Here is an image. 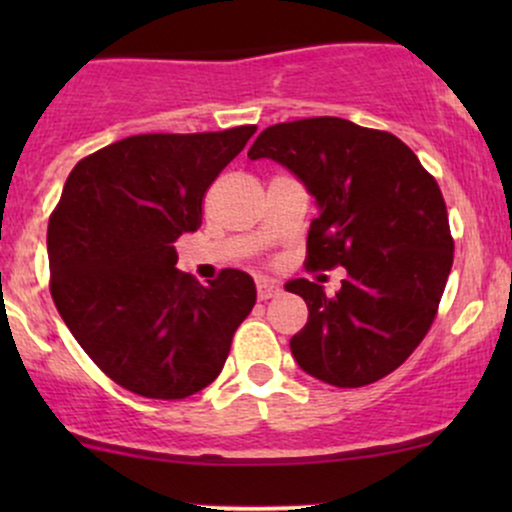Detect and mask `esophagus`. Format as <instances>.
<instances>
[{
	"label": "esophagus",
	"instance_id": "34e87169",
	"mask_svg": "<svg viewBox=\"0 0 512 512\" xmlns=\"http://www.w3.org/2000/svg\"><path fill=\"white\" fill-rule=\"evenodd\" d=\"M281 293V286L272 279H260L257 281V298L260 301H269V298H276Z\"/></svg>",
	"mask_w": 512,
	"mask_h": 512
}]
</instances>
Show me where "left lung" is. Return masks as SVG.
<instances>
[{"label":"left lung","mask_w":512,"mask_h":512,"mask_svg":"<svg viewBox=\"0 0 512 512\" xmlns=\"http://www.w3.org/2000/svg\"><path fill=\"white\" fill-rule=\"evenodd\" d=\"M248 158L289 168L315 199L305 264L346 269L334 296L308 279L284 286L308 305L291 337L296 363L337 387L385 378L426 337L452 267L438 182L395 134L342 117L267 127Z\"/></svg>","instance_id":"8db88e82"}]
</instances>
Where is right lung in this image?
Masks as SVG:
<instances>
[{
	"label": "right lung",
	"instance_id": "add662e5",
	"mask_svg": "<svg viewBox=\"0 0 512 512\" xmlns=\"http://www.w3.org/2000/svg\"><path fill=\"white\" fill-rule=\"evenodd\" d=\"M255 127L137 134L69 173L48 223L52 301L117 385L185 399L214 383L255 281L223 269L207 286L175 269L173 243L202 226V199Z\"/></svg>",
	"mask_w": 512,
	"mask_h": 512
}]
</instances>
